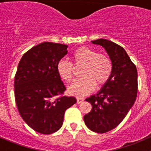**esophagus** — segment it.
I'll list each match as a JSON object with an SVG mask.
<instances>
[{"mask_svg": "<svg viewBox=\"0 0 151 151\" xmlns=\"http://www.w3.org/2000/svg\"><path fill=\"white\" fill-rule=\"evenodd\" d=\"M83 100H84V99H83V98H81V97H77V104H80V103H82L83 101Z\"/></svg>", "mask_w": 151, "mask_h": 151, "instance_id": "34e87169", "label": "esophagus"}]
</instances>
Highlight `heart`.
<instances>
[{"instance_id": "b5f03b06", "label": "heart", "mask_w": 151, "mask_h": 151, "mask_svg": "<svg viewBox=\"0 0 151 151\" xmlns=\"http://www.w3.org/2000/svg\"><path fill=\"white\" fill-rule=\"evenodd\" d=\"M73 65L82 66L81 78L76 80L68 87V93L72 96L82 97L87 95L95 88L105 84L111 77L113 66L110 58L105 55L100 54L97 50L88 47H82L72 54ZM72 63L64 58L58 60L56 71L63 81L69 83L72 80L74 66Z\"/></svg>"}]
</instances>
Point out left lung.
<instances>
[{
  "mask_svg": "<svg viewBox=\"0 0 151 151\" xmlns=\"http://www.w3.org/2000/svg\"><path fill=\"white\" fill-rule=\"evenodd\" d=\"M91 42L104 47L113 66L109 80L96 94L85 99L92 105L84 116L85 125L102 134L118 126L133 106L137 95V71L122 47L104 39Z\"/></svg>",
  "mask_w": 151,
  "mask_h": 151,
  "instance_id": "1",
  "label": "left lung"
}]
</instances>
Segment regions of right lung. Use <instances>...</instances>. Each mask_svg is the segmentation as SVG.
<instances>
[{
  "label": "right lung",
  "mask_w": 151,
  "mask_h": 151,
  "mask_svg": "<svg viewBox=\"0 0 151 151\" xmlns=\"http://www.w3.org/2000/svg\"><path fill=\"white\" fill-rule=\"evenodd\" d=\"M68 46L43 42L32 47L21 58L14 78L18 111L31 129L50 134L61 128L65 111L77 102L73 96H55L66 91L56 71Z\"/></svg>",
  "instance_id": "obj_1"
}]
</instances>
